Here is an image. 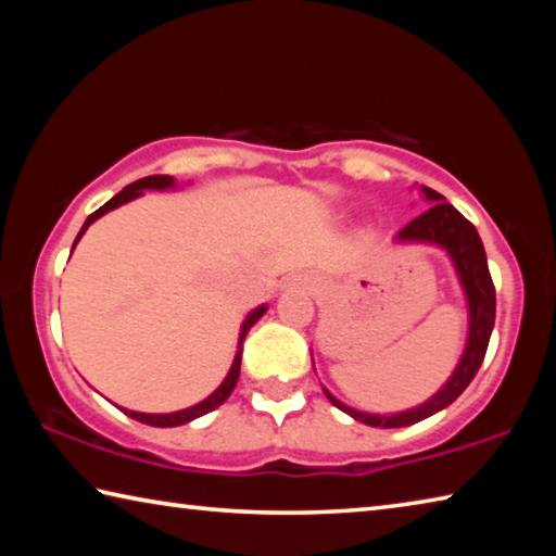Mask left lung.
Wrapping results in <instances>:
<instances>
[{
    "label": "left lung",
    "mask_w": 556,
    "mask_h": 556,
    "mask_svg": "<svg viewBox=\"0 0 556 556\" xmlns=\"http://www.w3.org/2000/svg\"><path fill=\"white\" fill-rule=\"evenodd\" d=\"M419 193L425 195L427 203H431V208L417 215L412 223L404 225V228L394 235V244H431V248H439L446 252L451 265H454L460 291H464V299H466V308H468L466 345H464V353L458 357L454 372L448 375V380L441 384L429 400H425L412 409L392 412V414L363 412V409L348 407L345 402L333 397V394L324 388V394L331 400L333 407H338L341 412H345L348 417H353L355 421H363V425L368 427L400 429V427L417 425V421L431 417V414L446 409L448 404L468 388L470 380L476 378L495 326V287H493L491 271H488V260H485L481 235H478L473 225H470L464 215L454 208V205L446 203L444 195L437 193L434 188L419 186Z\"/></svg>",
    "instance_id": "8db88e82"
}]
</instances>
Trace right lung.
<instances>
[{
	"mask_svg": "<svg viewBox=\"0 0 556 556\" xmlns=\"http://www.w3.org/2000/svg\"><path fill=\"white\" fill-rule=\"evenodd\" d=\"M176 186H178V184H176L174 176H162V174L139 178V181L125 186L117 195H112V199H110L105 205H102V208H98L96 213L88 215V220L83 223L78 238H75V242H73V250H75V244H78V240L83 238V235H86V230L90 228V225L96 223L98 218H102V215H105V213L115 211V208H119V205H125V203H129V201L139 199V195H144V191H174ZM265 314H267V304H260V306L252 308V312H250L248 316H244V321H242V326H240V336H238V351H235V357H232V365H230L228 375H225V380L218 384V388H215V390L208 394V397L201 400L199 404H191V407H186V409L166 412V414H147V412H135V409H125V407H119V409L125 412L127 417L142 421V425H149V427H181V425H188V421L203 417V414L218 409L220 404L232 394L235 384H238L244 336L250 333V328L255 326Z\"/></svg>",
	"mask_w": 556,
	"mask_h": 556,
	"instance_id": "obj_1",
	"label": "right lung"
}]
</instances>
